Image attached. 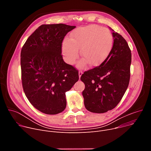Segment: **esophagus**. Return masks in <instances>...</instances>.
I'll use <instances>...</instances> for the list:
<instances>
[{"mask_svg": "<svg viewBox=\"0 0 151 151\" xmlns=\"http://www.w3.org/2000/svg\"><path fill=\"white\" fill-rule=\"evenodd\" d=\"M82 75V70H79V79H80V78H81Z\"/></svg>", "mask_w": 151, "mask_h": 151, "instance_id": "esophagus-1", "label": "esophagus"}]
</instances>
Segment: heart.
I'll return each mask as SVG.
<instances>
[{
    "instance_id": "heart-1",
    "label": "heart",
    "mask_w": 151,
    "mask_h": 151,
    "mask_svg": "<svg viewBox=\"0 0 151 151\" xmlns=\"http://www.w3.org/2000/svg\"><path fill=\"white\" fill-rule=\"evenodd\" d=\"M113 44L114 37L110 30L97 25H89L77 29L71 33L68 40L64 41L62 54L64 60L73 64L80 50L83 58L78 63V66L84 68L88 63L96 66L106 59Z\"/></svg>"
}]
</instances>
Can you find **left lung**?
I'll use <instances>...</instances> for the list:
<instances>
[{
  "label": "left lung",
  "mask_w": 151,
  "mask_h": 151,
  "mask_svg": "<svg viewBox=\"0 0 151 151\" xmlns=\"http://www.w3.org/2000/svg\"><path fill=\"white\" fill-rule=\"evenodd\" d=\"M113 31L114 44L107 58L81 77L85 83L82 91L85 107L93 113H104L115 108L130 81L131 50L125 39Z\"/></svg>",
  "instance_id": "left-lung-1"
}]
</instances>
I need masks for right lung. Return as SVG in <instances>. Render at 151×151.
Masks as SVG:
<instances>
[{"instance_id":"add662e5","label":"right lung","mask_w":151,"mask_h":151,"mask_svg":"<svg viewBox=\"0 0 151 151\" xmlns=\"http://www.w3.org/2000/svg\"><path fill=\"white\" fill-rule=\"evenodd\" d=\"M75 27L41 25L21 49L23 90L30 103L42 113L55 115L65 109V93L79 79L78 70L64 62L61 55L64 36Z\"/></svg>"}]
</instances>
